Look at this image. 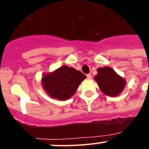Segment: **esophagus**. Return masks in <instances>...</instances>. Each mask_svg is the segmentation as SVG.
Wrapping results in <instances>:
<instances>
[{
	"mask_svg": "<svg viewBox=\"0 0 149 149\" xmlns=\"http://www.w3.org/2000/svg\"><path fill=\"white\" fill-rule=\"evenodd\" d=\"M86 77H87V78L89 79V80H90V79H92V75H91L90 74H86Z\"/></svg>",
	"mask_w": 149,
	"mask_h": 149,
	"instance_id": "34e87169",
	"label": "esophagus"
}]
</instances>
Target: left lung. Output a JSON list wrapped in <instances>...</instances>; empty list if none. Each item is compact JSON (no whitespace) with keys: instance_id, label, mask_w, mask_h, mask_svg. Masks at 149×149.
<instances>
[{"instance_id":"obj_1","label":"left lung","mask_w":149,"mask_h":149,"mask_svg":"<svg viewBox=\"0 0 149 149\" xmlns=\"http://www.w3.org/2000/svg\"><path fill=\"white\" fill-rule=\"evenodd\" d=\"M94 80L97 82L102 93L107 96L116 97L122 93L126 85L124 77L119 75L110 67H100Z\"/></svg>"}]
</instances>
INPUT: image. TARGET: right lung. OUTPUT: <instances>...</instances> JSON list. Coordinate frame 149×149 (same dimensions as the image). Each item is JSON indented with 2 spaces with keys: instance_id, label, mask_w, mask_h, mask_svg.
Here are the masks:
<instances>
[{
  "instance_id": "add662e5",
  "label": "right lung",
  "mask_w": 149,
  "mask_h": 149,
  "mask_svg": "<svg viewBox=\"0 0 149 149\" xmlns=\"http://www.w3.org/2000/svg\"><path fill=\"white\" fill-rule=\"evenodd\" d=\"M86 75L72 67L63 65L52 72L45 73L42 85L45 93L52 98L65 101L76 93Z\"/></svg>"
}]
</instances>
